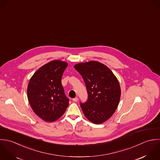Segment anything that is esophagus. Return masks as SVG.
Masks as SVG:
<instances>
[{
    "mask_svg": "<svg viewBox=\"0 0 160 160\" xmlns=\"http://www.w3.org/2000/svg\"><path fill=\"white\" fill-rule=\"evenodd\" d=\"M72 100H73L74 102H77V101H78V98L77 97H76V98H73Z\"/></svg>",
    "mask_w": 160,
    "mask_h": 160,
    "instance_id": "obj_1",
    "label": "esophagus"
}]
</instances>
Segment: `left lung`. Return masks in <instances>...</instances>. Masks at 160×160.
<instances>
[{
  "label": "left lung",
  "instance_id": "1",
  "mask_svg": "<svg viewBox=\"0 0 160 160\" xmlns=\"http://www.w3.org/2000/svg\"><path fill=\"white\" fill-rule=\"evenodd\" d=\"M85 82L88 99L80 102L85 117L92 122L100 124L109 119L117 109L121 98L119 83L112 72L97 61L74 65Z\"/></svg>",
  "mask_w": 160,
  "mask_h": 160
}]
</instances>
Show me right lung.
I'll return each instance as SVG.
<instances>
[{
	"label": "right lung",
	"instance_id": "add662e5",
	"mask_svg": "<svg viewBox=\"0 0 160 160\" xmlns=\"http://www.w3.org/2000/svg\"><path fill=\"white\" fill-rule=\"evenodd\" d=\"M67 62L54 60L40 67L32 75L27 88L28 99L34 113L46 122L64 114L69 99L64 93L61 79Z\"/></svg>",
	"mask_w": 160,
	"mask_h": 160
}]
</instances>
